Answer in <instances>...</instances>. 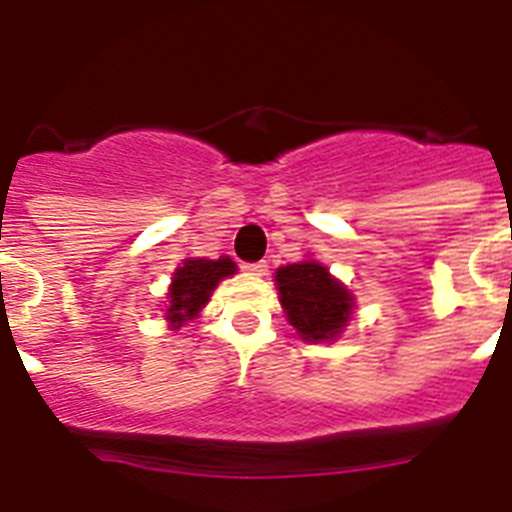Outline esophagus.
Instances as JSON below:
<instances>
[{
    "label": "esophagus",
    "mask_w": 512,
    "mask_h": 512,
    "mask_svg": "<svg viewBox=\"0 0 512 512\" xmlns=\"http://www.w3.org/2000/svg\"><path fill=\"white\" fill-rule=\"evenodd\" d=\"M241 269L246 274H253V277H264L269 266H266V261H253V264H241Z\"/></svg>",
    "instance_id": "34e87169"
}]
</instances>
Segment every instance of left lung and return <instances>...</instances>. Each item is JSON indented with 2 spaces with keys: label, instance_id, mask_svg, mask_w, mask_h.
I'll use <instances>...</instances> for the list:
<instances>
[{
  "label": "left lung",
  "instance_id": "obj_1",
  "mask_svg": "<svg viewBox=\"0 0 512 512\" xmlns=\"http://www.w3.org/2000/svg\"><path fill=\"white\" fill-rule=\"evenodd\" d=\"M277 287L287 320L305 341L336 338L354 310V297L318 261L282 266L277 271Z\"/></svg>",
  "mask_w": 512,
  "mask_h": 512
}]
</instances>
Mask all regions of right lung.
I'll list each match as a JSON object with an SVG mask.
<instances>
[{
    "mask_svg": "<svg viewBox=\"0 0 512 512\" xmlns=\"http://www.w3.org/2000/svg\"><path fill=\"white\" fill-rule=\"evenodd\" d=\"M235 274V264L223 256V259H187L179 269L174 271V279H171L169 287V312L166 318L174 323V328L184 323V320H192L202 307L210 300L212 289L217 287V282L225 277Z\"/></svg>",
    "mask_w": 512,
    "mask_h": 512,
    "instance_id": "add662e5",
    "label": "right lung"
}]
</instances>
